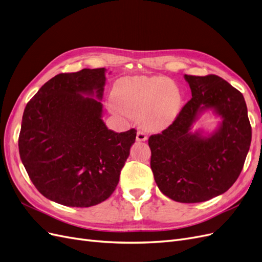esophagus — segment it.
Returning <instances> with one entry per match:
<instances>
[{
    "instance_id": "obj_1",
    "label": "esophagus",
    "mask_w": 262,
    "mask_h": 262,
    "mask_svg": "<svg viewBox=\"0 0 262 262\" xmlns=\"http://www.w3.org/2000/svg\"><path fill=\"white\" fill-rule=\"evenodd\" d=\"M147 140V136L146 133L143 131H138L137 132V141L142 142V141H146Z\"/></svg>"
}]
</instances>
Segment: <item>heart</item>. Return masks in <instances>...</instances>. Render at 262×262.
I'll list each match as a JSON object with an SVG mask.
<instances>
[{
  "mask_svg": "<svg viewBox=\"0 0 262 262\" xmlns=\"http://www.w3.org/2000/svg\"><path fill=\"white\" fill-rule=\"evenodd\" d=\"M110 108L124 118H139L150 130H162L178 118L182 97L177 85L164 76H130L119 80Z\"/></svg>",
  "mask_w": 262,
  "mask_h": 262,
  "instance_id": "heart-1",
  "label": "heart"
}]
</instances>
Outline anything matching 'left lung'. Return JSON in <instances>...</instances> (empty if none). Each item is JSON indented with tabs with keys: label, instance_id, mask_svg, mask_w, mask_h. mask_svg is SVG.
I'll return each mask as SVG.
<instances>
[{
	"label": "left lung",
	"instance_id": "8db88e82",
	"mask_svg": "<svg viewBox=\"0 0 262 262\" xmlns=\"http://www.w3.org/2000/svg\"><path fill=\"white\" fill-rule=\"evenodd\" d=\"M192 98L161 134L148 139L150 168L161 191L181 203L208 201L238 178L251 142L243 94L217 75H185ZM207 110L221 118L212 133L191 131Z\"/></svg>",
	"mask_w": 262,
	"mask_h": 262
}]
</instances>
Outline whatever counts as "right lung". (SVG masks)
Here are the masks:
<instances>
[{
  "instance_id": "right-lung-1",
  "label": "right lung",
  "mask_w": 262,
  "mask_h": 262,
  "mask_svg": "<svg viewBox=\"0 0 262 262\" xmlns=\"http://www.w3.org/2000/svg\"><path fill=\"white\" fill-rule=\"evenodd\" d=\"M106 69L52 77L24 110L21 163L47 199L89 208L112 195L137 131L116 133L102 121Z\"/></svg>"
}]
</instances>
